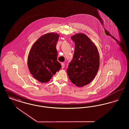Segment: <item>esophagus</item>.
<instances>
[{
    "instance_id": "1",
    "label": "esophagus",
    "mask_w": 129,
    "mask_h": 129,
    "mask_svg": "<svg viewBox=\"0 0 129 129\" xmlns=\"http://www.w3.org/2000/svg\"><path fill=\"white\" fill-rule=\"evenodd\" d=\"M61 68L62 69H63L64 67H65V64L64 63H61Z\"/></svg>"
}]
</instances>
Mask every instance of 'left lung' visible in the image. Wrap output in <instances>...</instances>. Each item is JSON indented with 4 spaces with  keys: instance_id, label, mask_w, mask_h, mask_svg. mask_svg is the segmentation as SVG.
I'll return each mask as SVG.
<instances>
[{
    "instance_id": "left-lung-1",
    "label": "left lung",
    "mask_w": 129,
    "mask_h": 129,
    "mask_svg": "<svg viewBox=\"0 0 129 129\" xmlns=\"http://www.w3.org/2000/svg\"><path fill=\"white\" fill-rule=\"evenodd\" d=\"M71 39L75 43V50L67 72L73 83L82 87L89 84L97 74L100 66L98 50L84 33H77Z\"/></svg>"
}]
</instances>
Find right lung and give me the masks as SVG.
I'll return each mask as SVG.
<instances>
[{
	"instance_id": "1",
	"label": "right lung",
	"mask_w": 129,
	"mask_h": 129,
	"mask_svg": "<svg viewBox=\"0 0 129 129\" xmlns=\"http://www.w3.org/2000/svg\"><path fill=\"white\" fill-rule=\"evenodd\" d=\"M59 35L50 32L40 37L33 44L27 58V65L33 77L46 83L61 68L57 60L56 45Z\"/></svg>"
}]
</instances>
